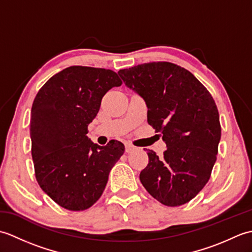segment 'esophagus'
<instances>
[{"label": "esophagus", "mask_w": 252, "mask_h": 252, "mask_svg": "<svg viewBox=\"0 0 252 252\" xmlns=\"http://www.w3.org/2000/svg\"><path fill=\"white\" fill-rule=\"evenodd\" d=\"M136 147L135 146H133L132 144H126V153H132V152H134V151H136Z\"/></svg>", "instance_id": "1"}]
</instances>
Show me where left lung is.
<instances>
[{"mask_svg": "<svg viewBox=\"0 0 252 252\" xmlns=\"http://www.w3.org/2000/svg\"><path fill=\"white\" fill-rule=\"evenodd\" d=\"M118 73L145 100L147 121L167 144L161 157L146 149L143 186L164 206L184 205L207 184L216 163L221 126L215 100L194 74L172 63H142Z\"/></svg>", "mask_w": 252, "mask_h": 252, "instance_id": "8db88e82", "label": "left lung"}]
</instances>
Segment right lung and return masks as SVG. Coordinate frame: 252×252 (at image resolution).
I'll return each mask as SVG.
<instances>
[{
	"label": "right lung",
	"instance_id": "add662e5",
	"mask_svg": "<svg viewBox=\"0 0 252 252\" xmlns=\"http://www.w3.org/2000/svg\"><path fill=\"white\" fill-rule=\"evenodd\" d=\"M121 84L110 69L71 66L47 80L33 100L30 136L35 179L67 210L92 207L125 153L121 142L99 146L87 136L103 96Z\"/></svg>",
	"mask_w": 252,
	"mask_h": 252
}]
</instances>
